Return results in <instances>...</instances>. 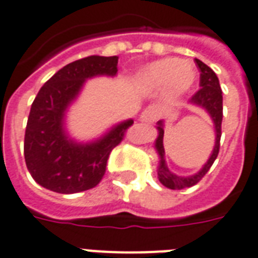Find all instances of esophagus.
<instances>
[{"label":"esophagus","mask_w":258,"mask_h":258,"mask_svg":"<svg viewBox=\"0 0 258 258\" xmlns=\"http://www.w3.org/2000/svg\"><path fill=\"white\" fill-rule=\"evenodd\" d=\"M160 114H161V112H160L158 108H156V106H148L141 113L139 119H141V121H144V123H153V121H156L160 117Z\"/></svg>","instance_id":"esophagus-1"}]
</instances>
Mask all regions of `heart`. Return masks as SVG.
Listing matches in <instances>:
<instances>
[{"instance_id": "obj_1", "label": "heart", "mask_w": 258, "mask_h": 258, "mask_svg": "<svg viewBox=\"0 0 258 258\" xmlns=\"http://www.w3.org/2000/svg\"><path fill=\"white\" fill-rule=\"evenodd\" d=\"M197 72L190 62L177 58H163L149 64L141 74L142 85L150 89H161L167 86L169 94L180 95L196 82Z\"/></svg>"}]
</instances>
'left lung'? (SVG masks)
<instances>
[{
  "label": "left lung",
  "instance_id": "1",
  "mask_svg": "<svg viewBox=\"0 0 258 258\" xmlns=\"http://www.w3.org/2000/svg\"><path fill=\"white\" fill-rule=\"evenodd\" d=\"M196 64L200 68V86L201 89L192 95L190 104L197 105L202 109H205L208 114L211 116L212 121L215 124V134H216V141H215V148L212 152L211 157L207 161V164L200 169L197 173H194L191 176H177L176 173L169 171L167 163H165V150H164V123L163 120H160L157 123L158 137L156 139L154 148L157 150L160 163H158L157 175L160 183L165 187L171 190H182V188L191 187L194 184H197L202 177L207 175V172L211 169L212 164L215 163L219 149H220V137H221V120H223V93H221L220 83L216 74L213 72L212 68L204 64L201 60L196 58Z\"/></svg>",
  "mask_w": 258,
  "mask_h": 258
}]
</instances>
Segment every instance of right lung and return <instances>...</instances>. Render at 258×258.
<instances>
[{"mask_svg":"<svg viewBox=\"0 0 258 258\" xmlns=\"http://www.w3.org/2000/svg\"><path fill=\"white\" fill-rule=\"evenodd\" d=\"M119 57L89 56L70 62L42 86L31 105L24 135V158L32 179L42 187L74 194L95 187L104 177L110 152L134 120H125L97 141L79 144L68 137L66 112L94 76H114Z\"/></svg>","mask_w":258,"mask_h":258,"instance_id":"obj_1","label":"right lung"}]
</instances>
